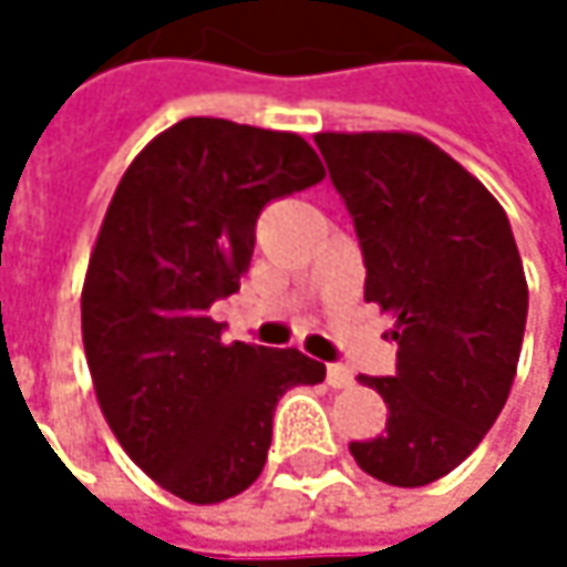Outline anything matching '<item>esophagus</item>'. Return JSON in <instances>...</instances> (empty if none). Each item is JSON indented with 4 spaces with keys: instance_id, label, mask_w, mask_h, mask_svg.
Listing matches in <instances>:
<instances>
[{
    "instance_id": "1",
    "label": "esophagus",
    "mask_w": 567,
    "mask_h": 567,
    "mask_svg": "<svg viewBox=\"0 0 567 567\" xmlns=\"http://www.w3.org/2000/svg\"><path fill=\"white\" fill-rule=\"evenodd\" d=\"M328 384L331 388H351L354 384V374H351V368H344V364H328Z\"/></svg>"
}]
</instances>
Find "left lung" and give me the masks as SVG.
Returning a JSON list of instances; mask_svg holds the SVG:
<instances>
[{
	"label": "left lung",
	"instance_id": "left-lung-1",
	"mask_svg": "<svg viewBox=\"0 0 567 567\" xmlns=\"http://www.w3.org/2000/svg\"><path fill=\"white\" fill-rule=\"evenodd\" d=\"M364 256V298L394 315L391 378H364L388 430L351 443L364 473L426 486L456 470L506 406L528 285L509 216L416 134H315Z\"/></svg>",
	"mask_w": 567,
	"mask_h": 567
}]
</instances>
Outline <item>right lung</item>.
Segmentation results:
<instances>
[{
	"instance_id": "obj_1",
	"label": "right lung",
	"mask_w": 567,
	"mask_h": 567,
	"mask_svg": "<svg viewBox=\"0 0 567 567\" xmlns=\"http://www.w3.org/2000/svg\"><path fill=\"white\" fill-rule=\"evenodd\" d=\"M324 176L282 131L186 117L121 176L81 291L94 394L127 456L167 493L213 506L249 489L288 388L324 364L295 348L223 344L209 318L239 291L266 203Z\"/></svg>"
}]
</instances>
